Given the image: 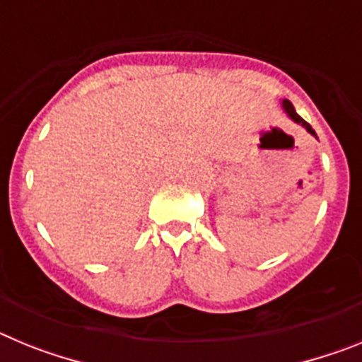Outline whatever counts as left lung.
I'll use <instances>...</instances> for the list:
<instances>
[{
	"mask_svg": "<svg viewBox=\"0 0 362 362\" xmlns=\"http://www.w3.org/2000/svg\"><path fill=\"white\" fill-rule=\"evenodd\" d=\"M283 108H284V110H286V114H288V116L292 117L293 121H296V123L303 124V127H305V129L308 130L310 134H312V136H315V132H313V129H312V127H310V124L306 123V121L303 119V117L299 116V114H297V112H296V108H293V105L290 103L288 99H283ZM315 137H317V136H315Z\"/></svg>",
	"mask_w": 362,
	"mask_h": 362,
	"instance_id": "left-lung-1",
	"label": "left lung"
}]
</instances>
